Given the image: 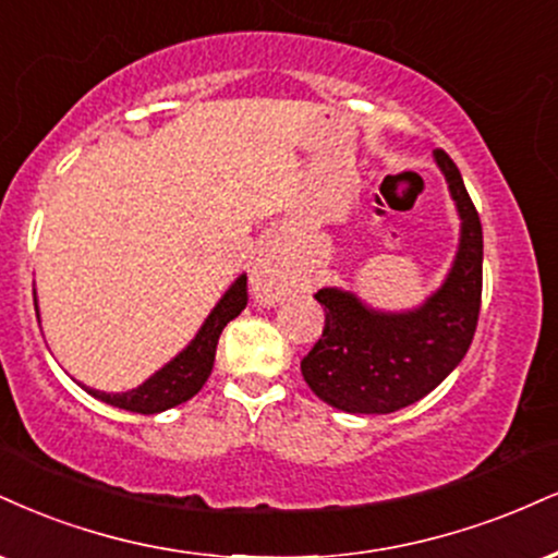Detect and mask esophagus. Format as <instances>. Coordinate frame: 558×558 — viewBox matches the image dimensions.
Instances as JSON below:
<instances>
[{
	"label": "esophagus",
	"mask_w": 558,
	"mask_h": 558,
	"mask_svg": "<svg viewBox=\"0 0 558 558\" xmlns=\"http://www.w3.org/2000/svg\"><path fill=\"white\" fill-rule=\"evenodd\" d=\"M288 288H291V280H288L283 254L275 244H267L254 262L252 293L262 304H278L288 293Z\"/></svg>",
	"instance_id": "obj_1"
}]
</instances>
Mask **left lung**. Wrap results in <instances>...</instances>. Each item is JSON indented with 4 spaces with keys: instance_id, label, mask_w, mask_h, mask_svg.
Segmentation results:
<instances>
[{
    "instance_id": "1",
    "label": "left lung",
    "mask_w": 558,
    "mask_h": 558,
    "mask_svg": "<svg viewBox=\"0 0 558 558\" xmlns=\"http://www.w3.org/2000/svg\"><path fill=\"white\" fill-rule=\"evenodd\" d=\"M460 213V250L447 280L413 312H374L351 291L322 288L325 330L301 361L319 400L345 413H395L426 398L473 343L483 288V231L460 169L434 150Z\"/></svg>"
}]
</instances>
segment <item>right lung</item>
<instances>
[{
    "mask_svg": "<svg viewBox=\"0 0 558 558\" xmlns=\"http://www.w3.org/2000/svg\"><path fill=\"white\" fill-rule=\"evenodd\" d=\"M246 301H250V296H246V275H241V278H236V283L223 293V299L215 304L210 317L205 319V325L194 335L192 343L177 359L160 368V372L153 374L150 379L143 381L137 389H130V392L111 395L98 392V389H87V392L100 402H109L113 408L143 415H153L169 411L173 405H181V402L194 398L203 389L207 377H210L220 332H223L228 322L236 319L244 312Z\"/></svg>",
    "mask_w": 558,
    "mask_h": 558,
    "instance_id": "obj_1",
    "label": "right lung"
}]
</instances>
